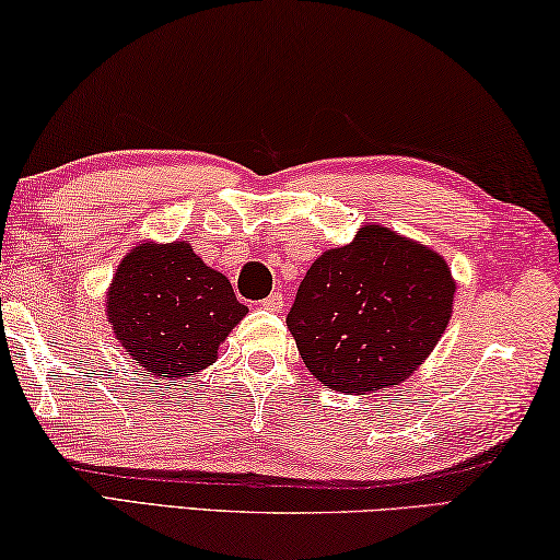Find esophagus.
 Masks as SVG:
<instances>
[{"mask_svg":"<svg viewBox=\"0 0 560 560\" xmlns=\"http://www.w3.org/2000/svg\"><path fill=\"white\" fill-rule=\"evenodd\" d=\"M260 305L265 310H270V313H278V310H282V305H285V298H282V292H272V295L265 298Z\"/></svg>","mask_w":560,"mask_h":560,"instance_id":"1","label":"esophagus"}]
</instances>
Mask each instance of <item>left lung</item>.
<instances>
[{"instance_id": "1", "label": "left lung", "mask_w": 560, "mask_h": 560, "mask_svg": "<svg viewBox=\"0 0 560 560\" xmlns=\"http://www.w3.org/2000/svg\"><path fill=\"white\" fill-rule=\"evenodd\" d=\"M456 282L432 247L364 225L310 265L288 313L302 362L325 387L370 394L405 382L442 340Z\"/></svg>"}]
</instances>
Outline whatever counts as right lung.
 <instances>
[{
	"label": "right lung",
	"mask_w": 560,
	"mask_h": 560,
	"mask_svg": "<svg viewBox=\"0 0 560 560\" xmlns=\"http://www.w3.org/2000/svg\"><path fill=\"white\" fill-rule=\"evenodd\" d=\"M116 340L155 380H186L218 360L247 315L231 280L188 241L141 243L118 265L106 295Z\"/></svg>",
	"instance_id": "1"
}]
</instances>
